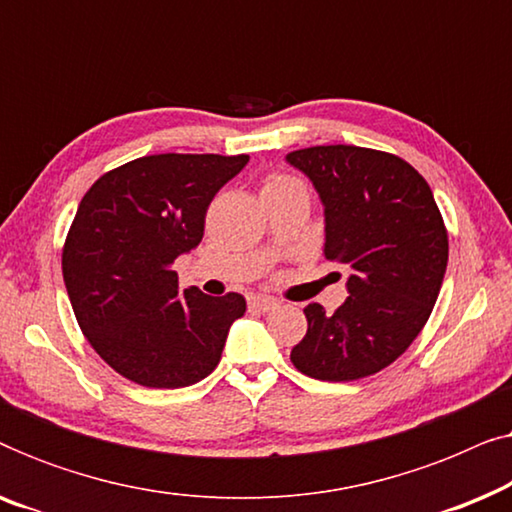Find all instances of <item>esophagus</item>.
I'll return each instance as SVG.
<instances>
[{
	"label": "esophagus",
	"mask_w": 512,
	"mask_h": 512,
	"mask_svg": "<svg viewBox=\"0 0 512 512\" xmlns=\"http://www.w3.org/2000/svg\"><path fill=\"white\" fill-rule=\"evenodd\" d=\"M249 307H251V310H258V312H270V310H275V307H277V300L268 298V296H251Z\"/></svg>",
	"instance_id": "34e87169"
}]
</instances>
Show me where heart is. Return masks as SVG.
Here are the masks:
<instances>
[{
	"label": "heart",
	"instance_id": "1",
	"mask_svg": "<svg viewBox=\"0 0 512 512\" xmlns=\"http://www.w3.org/2000/svg\"><path fill=\"white\" fill-rule=\"evenodd\" d=\"M282 181H289L286 177H272V179H268V184L265 186H275V184H282Z\"/></svg>",
	"mask_w": 512,
	"mask_h": 512
}]
</instances>
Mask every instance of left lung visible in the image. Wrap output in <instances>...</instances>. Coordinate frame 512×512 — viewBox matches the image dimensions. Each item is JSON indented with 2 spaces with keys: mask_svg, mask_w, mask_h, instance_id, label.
Masks as SVG:
<instances>
[{
  "mask_svg": "<svg viewBox=\"0 0 512 512\" xmlns=\"http://www.w3.org/2000/svg\"><path fill=\"white\" fill-rule=\"evenodd\" d=\"M286 163L324 205V256L349 270L338 310L305 307L293 366L324 382L380 373L412 345L443 286L447 233L431 188L405 160L361 146H310Z\"/></svg>",
  "mask_w": 512,
  "mask_h": 512,
  "instance_id": "obj_1",
  "label": "left lung"
}]
</instances>
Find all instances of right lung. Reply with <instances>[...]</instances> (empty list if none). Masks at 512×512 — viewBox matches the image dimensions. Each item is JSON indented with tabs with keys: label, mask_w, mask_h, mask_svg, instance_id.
Listing matches in <instances>:
<instances>
[{
	"label": "right lung",
	"mask_w": 512,
	"mask_h": 512,
	"mask_svg": "<svg viewBox=\"0 0 512 512\" xmlns=\"http://www.w3.org/2000/svg\"><path fill=\"white\" fill-rule=\"evenodd\" d=\"M249 156L160 153L90 186L62 249V277L83 335L116 373L153 389L200 382L221 361L240 293L179 291L174 261L205 233L214 195Z\"/></svg>",
	"instance_id": "right-lung-1"
}]
</instances>
